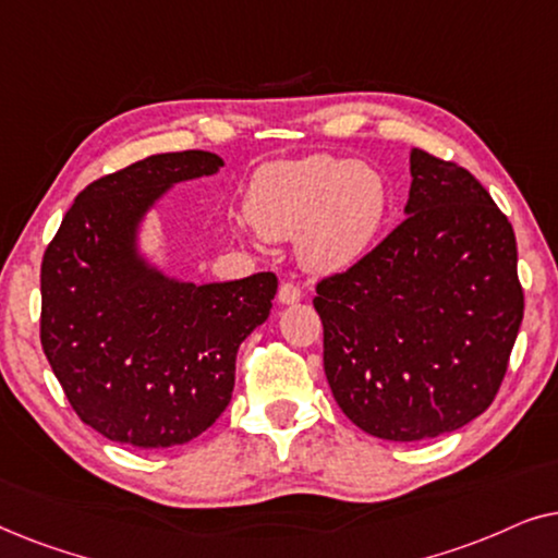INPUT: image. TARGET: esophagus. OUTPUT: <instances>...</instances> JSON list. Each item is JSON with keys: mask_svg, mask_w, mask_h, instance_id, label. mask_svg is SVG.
Returning a JSON list of instances; mask_svg holds the SVG:
<instances>
[{"mask_svg": "<svg viewBox=\"0 0 558 558\" xmlns=\"http://www.w3.org/2000/svg\"><path fill=\"white\" fill-rule=\"evenodd\" d=\"M277 296H279L281 304H294V302L302 300V292H300V287L292 284V281H284V284L279 287Z\"/></svg>", "mask_w": 558, "mask_h": 558, "instance_id": "esophagus-1", "label": "esophagus"}]
</instances>
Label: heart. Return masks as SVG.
Instances as JSON below:
<instances>
[{
    "label": "heart",
    "mask_w": 558,
    "mask_h": 558,
    "mask_svg": "<svg viewBox=\"0 0 558 558\" xmlns=\"http://www.w3.org/2000/svg\"><path fill=\"white\" fill-rule=\"evenodd\" d=\"M386 182L368 165L315 155L264 165L254 174L246 216L262 239H296L310 271L332 274L365 256L386 218Z\"/></svg>",
    "instance_id": "heart-1"
}]
</instances>
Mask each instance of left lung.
I'll return each instance as SVG.
<instances>
[{
  "instance_id": "left-lung-1",
  "label": "left lung",
  "mask_w": 558,
  "mask_h": 558,
  "mask_svg": "<svg viewBox=\"0 0 558 558\" xmlns=\"http://www.w3.org/2000/svg\"><path fill=\"white\" fill-rule=\"evenodd\" d=\"M312 304L350 422L391 441L454 432L493 403L521 327L513 226L464 167L414 149L407 218Z\"/></svg>"
}]
</instances>
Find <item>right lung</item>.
<instances>
[{
    "mask_svg": "<svg viewBox=\"0 0 558 558\" xmlns=\"http://www.w3.org/2000/svg\"><path fill=\"white\" fill-rule=\"evenodd\" d=\"M210 151H167L81 190L40 269V342L65 399L106 439L185 445L223 414L235 353L269 317L271 271L182 284L136 256V226L174 182L218 172Z\"/></svg>",
    "mask_w": 558,
    "mask_h": 558,
    "instance_id": "obj_1",
    "label": "right lung"
}]
</instances>
